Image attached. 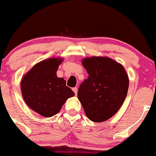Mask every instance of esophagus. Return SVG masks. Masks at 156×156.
I'll use <instances>...</instances> for the list:
<instances>
[{"mask_svg":"<svg viewBox=\"0 0 156 156\" xmlns=\"http://www.w3.org/2000/svg\"><path fill=\"white\" fill-rule=\"evenodd\" d=\"M73 92H75V95H76V94H77V91H78V88H77L76 87H73Z\"/></svg>","mask_w":156,"mask_h":156,"instance_id":"34e87169","label":"esophagus"}]
</instances>
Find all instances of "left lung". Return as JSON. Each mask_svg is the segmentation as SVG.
<instances>
[{"label": "left lung", "mask_w": 156, "mask_h": 156, "mask_svg": "<svg viewBox=\"0 0 156 156\" xmlns=\"http://www.w3.org/2000/svg\"><path fill=\"white\" fill-rule=\"evenodd\" d=\"M88 77L80 85L78 99L87 118L106 121L119 111L127 96L129 80L122 64L104 56L84 58Z\"/></svg>", "instance_id": "obj_1"}]
</instances>
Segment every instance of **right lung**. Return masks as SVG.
Masks as SVG:
<instances>
[{
    "instance_id": "add662e5",
    "label": "right lung",
    "mask_w": 156,
    "mask_h": 156,
    "mask_svg": "<svg viewBox=\"0 0 156 156\" xmlns=\"http://www.w3.org/2000/svg\"><path fill=\"white\" fill-rule=\"evenodd\" d=\"M62 58H48L37 63L22 77L21 93L26 104L44 117L60 112L63 104L75 93L56 76Z\"/></svg>"
}]
</instances>
